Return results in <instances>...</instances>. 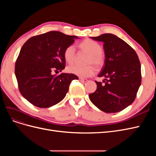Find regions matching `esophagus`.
<instances>
[{"label":"esophagus","mask_w":156,"mask_h":156,"mask_svg":"<svg viewBox=\"0 0 156 156\" xmlns=\"http://www.w3.org/2000/svg\"><path fill=\"white\" fill-rule=\"evenodd\" d=\"M79 81H81V82H87L88 81L87 79H84V78H82V77H79Z\"/></svg>","instance_id":"obj_1"}]
</instances>
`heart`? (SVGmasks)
Segmentation results:
<instances>
[{"label":"heart","mask_w":156,"mask_h":156,"mask_svg":"<svg viewBox=\"0 0 156 156\" xmlns=\"http://www.w3.org/2000/svg\"><path fill=\"white\" fill-rule=\"evenodd\" d=\"M82 51L87 52L88 55L86 59V66L74 64L67 68L68 72L77 75L82 78L90 77L95 73V66L101 69L105 64V55L101 50V46L98 42L91 39H86L79 45ZM76 57V49L75 46L70 45L64 51V58L68 64H72ZM93 64L94 66L92 65Z\"/></svg>","instance_id":"obj_1"}]
</instances>
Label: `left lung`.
I'll use <instances>...</instances> for the list:
<instances>
[{
	"label": "left lung",
	"instance_id": "8db88e82",
	"mask_svg": "<svg viewBox=\"0 0 156 156\" xmlns=\"http://www.w3.org/2000/svg\"><path fill=\"white\" fill-rule=\"evenodd\" d=\"M103 41L105 65L98 77L105 81H95L97 89L89 94L94 105L107 113L121 111L135 100L141 84L140 63L137 54L123 40L112 34L92 37Z\"/></svg>",
	"mask_w": 156,
	"mask_h": 156
}]
</instances>
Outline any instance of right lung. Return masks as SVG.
<instances>
[{
    "label": "right lung",
    "mask_w": 156,
    "mask_h": 156,
    "mask_svg": "<svg viewBox=\"0 0 156 156\" xmlns=\"http://www.w3.org/2000/svg\"><path fill=\"white\" fill-rule=\"evenodd\" d=\"M75 38L77 36L50 31L31 37L23 45L15 74L20 92L32 105L40 108L56 105L66 95L73 80L79 79L72 73L52 75L64 69V51Z\"/></svg>",
    "instance_id": "right-lung-1"
}]
</instances>
